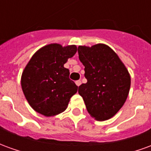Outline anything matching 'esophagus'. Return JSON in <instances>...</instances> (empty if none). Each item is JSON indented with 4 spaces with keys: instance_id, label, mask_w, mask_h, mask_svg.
Here are the masks:
<instances>
[{
    "instance_id": "esophagus-1",
    "label": "esophagus",
    "mask_w": 151,
    "mask_h": 151,
    "mask_svg": "<svg viewBox=\"0 0 151 151\" xmlns=\"http://www.w3.org/2000/svg\"><path fill=\"white\" fill-rule=\"evenodd\" d=\"M75 83H76V85L78 86H79L82 84V82H81V80H78V81H76Z\"/></svg>"
}]
</instances>
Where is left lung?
Returning a JSON list of instances; mask_svg holds the SVG:
<instances>
[{
	"label": "left lung",
	"mask_w": 151,
	"mask_h": 151,
	"mask_svg": "<svg viewBox=\"0 0 151 151\" xmlns=\"http://www.w3.org/2000/svg\"><path fill=\"white\" fill-rule=\"evenodd\" d=\"M79 60L85 66L86 83L78 87L89 114L97 120L110 119L122 108L131 79L116 53L105 44L79 46Z\"/></svg>",
	"instance_id": "8db88e82"
}]
</instances>
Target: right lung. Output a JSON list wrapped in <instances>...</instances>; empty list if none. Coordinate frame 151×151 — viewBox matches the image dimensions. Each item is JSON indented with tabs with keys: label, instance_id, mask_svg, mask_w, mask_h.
<instances>
[{
	"label": "right lung",
	"instance_id": "add662e5",
	"mask_svg": "<svg viewBox=\"0 0 151 151\" xmlns=\"http://www.w3.org/2000/svg\"><path fill=\"white\" fill-rule=\"evenodd\" d=\"M76 52L75 45L52 43L31 57L22 73L21 85L35 111L52 116L67 108L70 98L78 91V86L69 79V70L64 65Z\"/></svg>",
	"mask_w": 151,
	"mask_h": 151
}]
</instances>
